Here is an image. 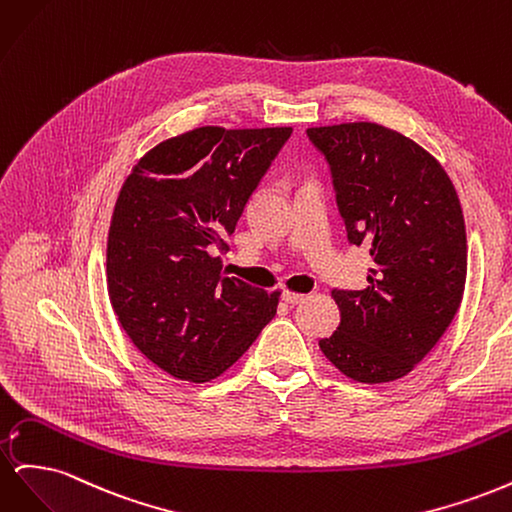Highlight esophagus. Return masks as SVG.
<instances>
[{
    "mask_svg": "<svg viewBox=\"0 0 512 512\" xmlns=\"http://www.w3.org/2000/svg\"><path fill=\"white\" fill-rule=\"evenodd\" d=\"M282 299H284L288 305H299V303H303L307 297H305V294H297V292L284 290V292H282Z\"/></svg>",
    "mask_w": 512,
    "mask_h": 512,
    "instance_id": "34e87169",
    "label": "esophagus"
}]
</instances>
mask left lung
Listing matches in <instances>:
<instances>
[{
    "mask_svg": "<svg viewBox=\"0 0 512 512\" xmlns=\"http://www.w3.org/2000/svg\"><path fill=\"white\" fill-rule=\"evenodd\" d=\"M307 138L329 166L350 245L369 250L363 290H331L342 320L318 346L352 380H397L438 344L463 297L457 192L423 147L378 123L309 128Z\"/></svg>",
    "mask_w": 512,
    "mask_h": 512,
    "instance_id": "left-lung-1",
    "label": "left lung"
}]
</instances>
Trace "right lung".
I'll return each instance as SVG.
<instances>
[{
  "mask_svg": "<svg viewBox=\"0 0 512 512\" xmlns=\"http://www.w3.org/2000/svg\"><path fill=\"white\" fill-rule=\"evenodd\" d=\"M290 134L196 128L153 147L123 183L108 297L132 344L173 378H218L277 312L280 292L228 277L220 254Z\"/></svg>",
  "mask_w": 512,
  "mask_h": 512,
  "instance_id": "right-lung-1",
  "label": "right lung"
}]
</instances>
